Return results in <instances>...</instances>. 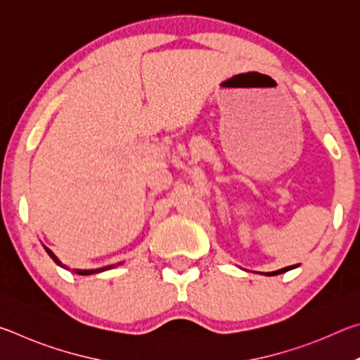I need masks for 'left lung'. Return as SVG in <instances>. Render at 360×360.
Wrapping results in <instances>:
<instances>
[{"label":"left lung","mask_w":360,"mask_h":360,"mask_svg":"<svg viewBox=\"0 0 360 360\" xmlns=\"http://www.w3.org/2000/svg\"><path fill=\"white\" fill-rule=\"evenodd\" d=\"M297 265H292V266H285V268H281V270H276V271H270V273H264V275H266V276H275V275H281V273H285V271H289V270H292V268H295Z\"/></svg>","instance_id":"1"}]
</instances>
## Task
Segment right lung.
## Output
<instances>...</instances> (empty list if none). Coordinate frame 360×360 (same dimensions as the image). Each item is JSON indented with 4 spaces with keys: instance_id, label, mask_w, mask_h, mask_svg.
Masks as SVG:
<instances>
[{
    "instance_id": "1",
    "label": "right lung",
    "mask_w": 360,
    "mask_h": 360,
    "mask_svg": "<svg viewBox=\"0 0 360 360\" xmlns=\"http://www.w3.org/2000/svg\"><path fill=\"white\" fill-rule=\"evenodd\" d=\"M44 249H46V252L49 254V255H51V257L53 259V262H56V264L57 265H60V266H63V268H66L63 264H62V262H60L58 259H57V255L56 254H53L52 251H51V249H49V248H46L44 246ZM115 265H109V266H103V268H96V270H75L76 273H77V275H95V273H101V271H105V270H109V268H114Z\"/></svg>"
}]
</instances>
